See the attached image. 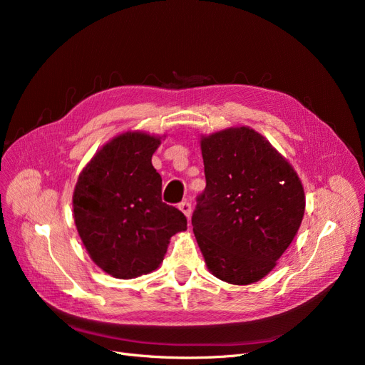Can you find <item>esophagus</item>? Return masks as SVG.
<instances>
[{
	"label": "esophagus",
	"instance_id": "obj_1",
	"mask_svg": "<svg viewBox=\"0 0 365 365\" xmlns=\"http://www.w3.org/2000/svg\"><path fill=\"white\" fill-rule=\"evenodd\" d=\"M178 208L181 210V212L184 213V216H187V217H190V215H192V204L190 202H187V201H184V202H181L180 205H178Z\"/></svg>",
	"mask_w": 365,
	"mask_h": 365
}]
</instances>
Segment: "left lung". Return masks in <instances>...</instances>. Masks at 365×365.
I'll return each instance as SVG.
<instances>
[{"label": "left lung", "mask_w": 365, "mask_h": 365, "mask_svg": "<svg viewBox=\"0 0 365 365\" xmlns=\"http://www.w3.org/2000/svg\"><path fill=\"white\" fill-rule=\"evenodd\" d=\"M205 190L192 216L207 268L231 284L269 274L294 240L304 190L288 160L248 126L201 138Z\"/></svg>", "instance_id": "left-lung-1"}]
</instances>
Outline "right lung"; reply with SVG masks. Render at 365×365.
Wrapping results in <instances>:
<instances>
[{
	"mask_svg": "<svg viewBox=\"0 0 365 365\" xmlns=\"http://www.w3.org/2000/svg\"><path fill=\"white\" fill-rule=\"evenodd\" d=\"M161 137L125 132L98 150L73 193L77 233L98 268L115 279L155 271L173 235L187 230L178 208L161 201L152 155Z\"/></svg>",
	"mask_w": 365,
	"mask_h": 365,
	"instance_id": "right-lung-1",
	"label": "right lung"
}]
</instances>
